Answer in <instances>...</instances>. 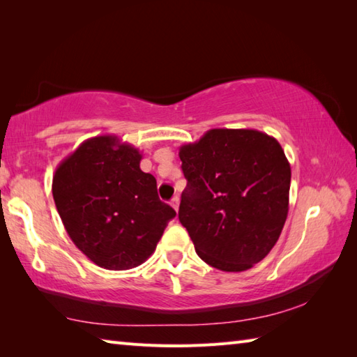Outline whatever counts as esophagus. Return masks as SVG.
I'll return each instance as SVG.
<instances>
[{"instance_id": "obj_1", "label": "esophagus", "mask_w": 357, "mask_h": 357, "mask_svg": "<svg viewBox=\"0 0 357 357\" xmlns=\"http://www.w3.org/2000/svg\"><path fill=\"white\" fill-rule=\"evenodd\" d=\"M170 206L178 211V208H179V198H178V196H174V198L170 201Z\"/></svg>"}]
</instances>
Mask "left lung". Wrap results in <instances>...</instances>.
<instances>
[{
	"label": "left lung",
	"mask_w": 357,
	"mask_h": 357,
	"mask_svg": "<svg viewBox=\"0 0 357 357\" xmlns=\"http://www.w3.org/2000/svg\"><path fill=\"white\" fill-rule=\"evenodd\" d=\"M187 187L179 221L204 262L245 271L275 247L291 169L280 144L253 128H211L179 149Z\"/></svg>",
	"instance_id": "left-lung-1"
}]
</instances>
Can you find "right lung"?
I'll return each instance as SVG.
<instances>
[{
  "label": "right lung",
  "mask_w": 357,
  "mask_h": 357,
  "mask_svg": "<svg viewBox=\"0 0 357 357\" xmlns=\"http://www.w3.org/2000/svg\"><path fill=\"white\" fill-rule=\"evenodd\" d=\"M141 159L132 144L102 135L82 142L53 174V199L67 234L102 268L146 262L176 216L158 198L156 179L139 169Z\"/></svg>",
  "instance_id": "add662e5"
}]
</instances>
